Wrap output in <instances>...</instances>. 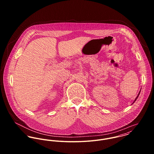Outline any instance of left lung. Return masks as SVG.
<instances>
[{
    "mask_svg": "<svg viewBox=\"0 0 154 154\" xmlns=\"http://www.w3.org/2000/svg\"><path fill=\"white\" fill-rule=\"evenodd\" d=\"M140 91H139V94H138V95H137V97H136V98H135V100H134V102H133V103H134V102H135V101H136V100H137V97H139V94H140Z\"/></svg>",
    "mask_w": 154,
    "mask_h": 154,
    "instance_id": "1",
    "label": "left lung"
}]
</instances>
